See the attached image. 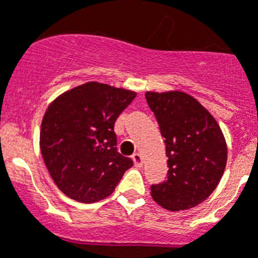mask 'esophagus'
Returning <instances> with one entry per match:
<instances>
[{"instance_id": "1", "label": "esophagus", "mask_w": 258, "mask_h": 258, "mask_svg": "<svg viewBox=\"0 0 258 258\" xmlns=\"http://www.w3.org/2000/svg\"><path fill=\"white\" fill-rule=\"evenodd\" d=\"M133 162H134V166H136V167H142V165H144L142 157L138 154V153H136V154L133 155Z\"/></svg>"}]
</instances>
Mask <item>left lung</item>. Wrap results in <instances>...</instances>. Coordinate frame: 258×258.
Wrapping results in <instances>:
<instances>
[{
    "mask_svg": "<svg viewBox=\"0 0 258 258\" xmlns=\"http://www.w3.org/2000/svg\"><path fill=\"white\" fill-rule=\"evenodd\" d=\"M165 138L167 179L152 197L170 211L192 208L214 192L227 165V144L212 114L179 91L145 93Z\"/></svg>",
    "mask_w": 258,
    "mask_h": 258,
    "instance_id": "1",
    "label": "left lung"
}]
</instances>
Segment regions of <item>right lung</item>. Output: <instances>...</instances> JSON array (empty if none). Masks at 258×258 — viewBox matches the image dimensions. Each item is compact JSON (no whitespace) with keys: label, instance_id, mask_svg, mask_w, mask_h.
Segmentation results:
<instances>
[{"label":"right lung","instance_id":"1","mask_svg":"<svg viewBox=\"0 0 258 258\" xmlns=\"http://www.w3.org/2000/svg\"><path fill=\"white\" fill-rule=\"evenodd\" d=\"M137 93L89 82L48 105L40 126V152L59 190L80 203L113 192L133 161L117 152L114 122Z\"/></svg>","mask_w":258,"mask_h":258}]
</instances>
